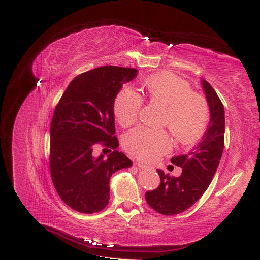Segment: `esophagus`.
Returning a JSON list of instances; mask_svg holds the SVG:
<instances>
[{
    "label": "esophagus",
    "mask_w": 260,
    "mask_h": 260,
    "mask_svg": "<svg viewBox=\"0 0 260 260\" xmlns=\"http://www.w3.org/2000/svg\"><path fill=\"white\" fill-rule=\"evenodd\" d=\"M137 167H139L140 169H152L151 167H148V165H146L145 163H142V162L137 163Z\"/></svg>",
    "instance_id": "1"
}]
</instances>
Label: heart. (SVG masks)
I'll use <instances>...</instances> for the list:
<instances>
[{
  "label": "heart",
  "instance_id": "b5f03b06",
  "mask_svg": "<svg viewBox=\"0 0 260 260\" xmlns=\"http://www.w3.org/2000/svg\"><path fill=\"white\" fill-rule=\"evenodd\" d=\"M144 86L148 101L164 107L161 125L168 127L176 141L187 144L204 133L210 119L209 103L202 93L193 91L186 80L171 73H159L151 76ZM142 106L140 93L124 88L114 101V114L118 123L127 127L135 123ZM123 146L139 158L152 161L169 152L172 141L165 131L137 127L125 135Z\"/></svg>",
  "mask_w": 260,
  "mask_h": 260
}]
</instances>
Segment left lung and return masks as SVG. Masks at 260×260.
<instances>
[{
  "mask_svg": "<svg viewBox=\"0 0 260 260\" xmlns=\"http://www.w3.org/2000/svg\"><path fill=\"white\" fill-rule=\"evenodd\" d=\"M210 107V123L197 146L186 154L171 158L182 168L179 178H172L157 170L159 185L145 193L148 206L164 215H173L192 207L208 189L219 165L224 147V108L217 92L208 81L202 80Z\"/></svg>",
  "mask_w": 260,
  "mask_h": 260,
  "instance_id": "8db88e82",
  "label": "left lung"
}]
</instances>
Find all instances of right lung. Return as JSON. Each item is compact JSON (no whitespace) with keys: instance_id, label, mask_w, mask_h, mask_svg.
I'll list each match as a JSON object with an SVG mask.
<instances>
[{"instance_id":"obj_1","label":"right lung","mask_w":260,"mask_h":260,"mask_svg":"<svg viewBox=\"0 0 260 260\" xmlns=\"http://www.w3.org/2000/svg\"><path fill=\"white\" fill-rule=\"evenodd\" d=\"M137 76L134 68L103 66L70 82L54 108L50 125V173L61 200L81 213L99 212L109 201V179L132 167L118 152L114 101L125 82ZM97 145L113 152L107 160L95 158Z\"/></svg>"}]
</instances>
